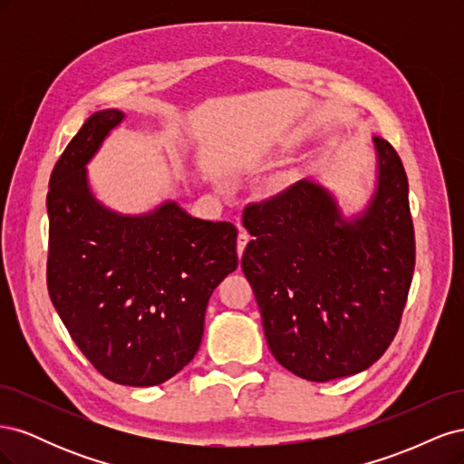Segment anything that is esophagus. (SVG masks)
<instances>
[{
  "mask_svg": "<svg viewBox=\"0 0 464 464\" xmlns=\"http://www.w3.org/2000/svg\"><path fill=\"white\" fill-rule=\"evenodd\" d=\"M247 242H249V234L244 232V230H240V234H237V256H240V257H242V254H244V249H246Z\"/></svg>",
  "mask_w": 464,
  "mask_h": 464,
  "instance_id": "1",
  "label": "esophagus"
}]
</instances>
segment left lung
Instances as JSON below:
<instances>
[{"label": "left lung", "mask_w": 464, "mask_h": 464, "mask_svg": "<svg viewBox=\"0 0 464 464\" xmlns=\"http://www.w3.org/2000/svg\"><path fill=\"white\" fill-rule=\"evenodd\" d=\"M373 143L379 186L354 224L312 181L244 208L254 240L242 269L266 344L307 382L368 370L395 339L409 298L416 263L409 179L392 145L379 135Z\"/></svg>", "instance_id": "8db88e82"}]
</instances>
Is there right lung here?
<instances>
[{"label":"right lung","mask_w":464,"mask_h":464,"mask_svg":"<svg viewBox=\"0 0 464 464\" xmlns=\"http://www.w3.org/2000/svg\"><path fill=\"white\" fill-rule=\"evenodd\" d=\"M121 111L92 114L55 162L48 189L50 300L98 373L120 385L164 383L203 339L210 294L237 266L232 222L166 203L120 217L89 191L85 164Z\"/></svg>","instance_id":"1"}]
</instances>
